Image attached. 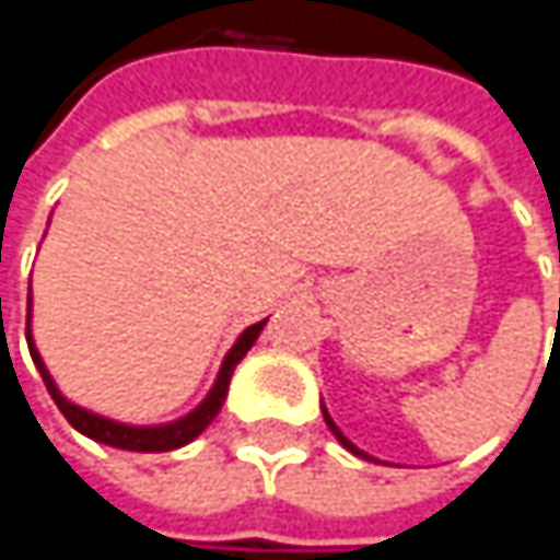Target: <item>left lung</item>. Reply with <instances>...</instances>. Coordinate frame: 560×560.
<instances>
[{"label": "left lung", "instance_id": "8db88e82", "mask_svg": "<svg viewBox=\"0 0 560 560\" xmlns=\"http://www.w3.org/2000/svg\"><path fill=\"white\" fill-rule=\"evenodd\" d=\"M320 411H324V421H327V428H330V434H334V438H337V441H340V444H343V447H347L350 454H357V457H363V460H370V454H366V451H360V447H357V444H353V441H350V438H347V434H343V431H340V428L334 424V418H330V411L324 408V401H320Z\"/></svg>", "mask_w": 560, "mask_h": 560}]
</instances>
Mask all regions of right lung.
<instances>
[{"label": "right lung", "mask_w": 560, "mask_h": 560, "mask_svg": "<svg viewBox=\"0 0 560 560\" xmlns=\"http://www.w3.org/2000/svg\"><path fill=\"white\" fill-rule=\"evenodd\" d=\"M262 327H266V320H259V324L246 327V330L236 337V343H233V347H230V353L223 357V366H220V373H217V383H213L210 392H207V398H203L194 411H187L184 418L168 421V424H126V421H113V418L96 415V411H90V408H80V405H73L67 395H60L57 383L51 380V373H48V366H45V360H42V353H38V347H35V340H32V298H28V324H25V337H28L32 360H35V366H38V373H42L45 386H48V392H51L55 405L60 408V415H63V418L80 431V434H86V438H93V441H100V444L119 447V451L159 454V451H177V447L190 444V441H194V438H197V434H200V431H203L217 415H220V408H223V401H226V392H230L233 370H236V363L253 350V343L259 340Z\"/></svg>", "instance_id": "1"}]
</instances>
